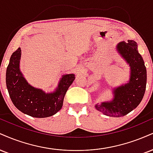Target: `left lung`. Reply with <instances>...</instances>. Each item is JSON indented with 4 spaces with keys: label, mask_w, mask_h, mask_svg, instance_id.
<instances>
[{
    "label": "left lung",
    "mask_w": 153,
    "mask_h": 153,
    "mask_svg": "<svg viewBox=\"0 0 153 153\" xmlns=\"http://www.w3.org/2000/svg\"><path fill=\"white\" fill-rule=\"evenodd\" d=\"M116 51L130 67L128 82L112 88L113 98L95 104V109L110 117L124 116L140 103L147 83V71L143 57L137 51V44L132 40L117 43Z\"/></svg>",
    "instance_id": "obj_1"
}]
</instances>
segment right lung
<instances>
[{
    "label": "right lung",
    "mask_w": 153,
    "mask_h": 153,
    "mask_svg": "<svg viewBox=\"0 0 153 153\" xmlns=\"http://www.w3.org/2000/svg\"><path fill=\"white\" fill-rule=\"evenodd\" d=\"M21 49L11 55L6 71V86L13 103L20 111L33 117L52 116L62 108L64 97L74 81L75 74L62 75L53 92L45 93L29 84L20 70Z\"/></svg>",
    "instance_id": "add662e5"
}]
</instances>
